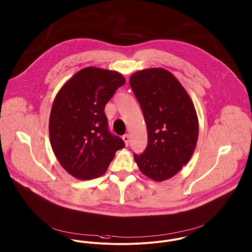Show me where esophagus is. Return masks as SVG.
Returning <instances> with one entry per match:
<instances>
[{"instance_id": "obj_1", "label": "esophagus", "mask_w": 252, "mask_h": 252, "mask_svg": "<svg viewBox=\"0 0 252 252\" xmlns=\"http://www.w3.org/2000/svg\"><path fill=\"white\" fill-rule=\"evenodd\" d=\"M122 139L124 140L125 145H126V146H128V145H129V142H130V136H129L128 134H124V135L122 136Z\"/></svg>"}]
</instances>
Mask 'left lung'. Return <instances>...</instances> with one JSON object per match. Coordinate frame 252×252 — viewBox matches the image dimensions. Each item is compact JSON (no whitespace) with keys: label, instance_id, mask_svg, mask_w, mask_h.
Returning <instances> with one entry per match:
<instances>
[{"label":"left lung","instance_id":"8db88e82","mask_svg":"<svg viewBox=\"0 0 252 252\" xmlns=\"http://www.w3.org/2000/svg\"><path fill=\"white\" fill-rule=\"evenodd\" d=\"M130 85L147 126L148 143L134 161L146 177L163 182L175 176L195 151L199 120L193 101L167 69L146 68L133 73Z\"/></svg>","mask_w":252,"mask_h":252}]
</instances>
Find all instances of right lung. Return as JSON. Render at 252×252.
Returning a JSON list of instances; mask_svg holds the SVG:
<instances>
[{
  "instance_id": "add662e5",
  "label": "right lung",
  "mask_w": 252,
  "mask_h": 252,
  "mask_svg": "<svg viewBox=\"0 0 252 252\" xmlns=\"http://www.w3.org/2000/svg\"><path fill=\"white\" fill-rule=\"evenodd\" d=\"M124 76L115 70L88 67L57 93L49 123L51 148L61 166L78 180L102 176L124 141L108 129L105 105Z\"/></svg>"
}]
</instances>
